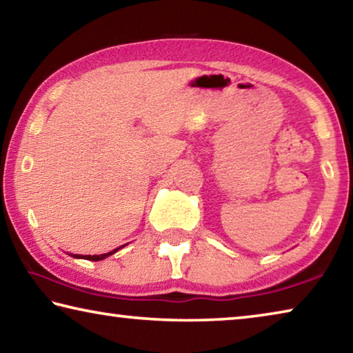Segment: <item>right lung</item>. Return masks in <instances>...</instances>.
I'll return each instance as SVG.
<instances>
[{
    "label": "right lung",
    "instance_id": "add662e5",
    "mask_svg": "<svg viewBox=\"0 0 353 353\" xmlns=\"http://www.w3.org/2000/svg\"><path fill=\"white\" fill-rule=\"evenodd\" d=\"M124 246H126V244H124ZM123 248V246H121ZM121 248H117V249H113V250H110V252H107V254H101V255H73L74 259H85V260H90V261H98V260H104L105 256H109V255H112V254H115L117 250H119Z\"/></svg>",
    "mask_w": 353,
    "mask_h": 353
}]
</instances>
